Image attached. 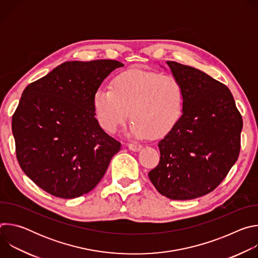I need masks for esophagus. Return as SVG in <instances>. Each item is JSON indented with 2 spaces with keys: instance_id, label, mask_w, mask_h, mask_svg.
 <instances>
[{
  "instance_id": "34e87169",
  "label": "esophagus",
  "mask_w": 258,
  "mask_h": 258,
  "mask_svg": "<svg viewBox=\"0 0 258 258\" xmlns=\"http://www.w3.org/2000/svg\"><path fill=\"white\" fill-rule=\"evenodd\" d=\"M127 147L131 151H134V152H138L142 149V146L138 145V144H128Z\"/></svg>"
}]
</instances>
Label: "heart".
<instances>
[{"instance_id": "b5f03b06", "label": "heart", "mask_w": 258, "mask_h": 258, "mask_svg": "<svg viewBox=\"0 0 258 258\" xmlns=\"http://www.w3.org/2000/svg\"><path fill=\"white\" fill-rule=\"evenodd\" d=\"M185 98L182 87L172 76L132 68L122 71L110 86H102L93 96V108L100 126L117 132L130 117L135 121L130 134L136 138L164 137L179 122Z\"/></svg>"}]
</instances>
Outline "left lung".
<instances>
[{
  "label": "left lung",
  "instance_id": "obj_1",
  "mask_svg": "<svg viewBox=\"0 0 258 258\" xmlns=\"http://www.w3.org/2000/svg\"><path fill=\"white\" fill-rule=\"evenodd\" d=\"M183 91L185 106L172 132L159 143V164L148 175L172 200L213 191L238 159L243 120L231 91L205 72L167 61Z\"/></svg>",
  "mask_w": 258,
  "mask_h": 258
}]
</instances>
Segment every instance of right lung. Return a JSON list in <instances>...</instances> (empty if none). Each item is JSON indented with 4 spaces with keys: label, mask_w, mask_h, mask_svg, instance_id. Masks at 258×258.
Segmentation results:
<instances>
[{
    "label": "right lung",
    "mask_w": 258,
    "mask_h": 258,
    "mask_svg": "<svg viewBox=\"0 0 258 258\" xmlns=\"http://www.w3.org/2000/svg\"><path fill=\"white\" fill-rule=\"evenodd\" d=\"M115 60L67 61L28 85L12 117L21 169L49 194L72 199L92 191L121 144L95 117L93 96Z\"/></svg>",
    "instance_id": "right-lung-1"
}]
</instances>
